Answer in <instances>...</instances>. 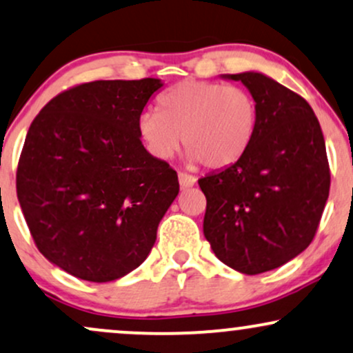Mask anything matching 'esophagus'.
<instances>
[{"label": "esophagus", "mask_w": 353, "mask_h": 353, "mask_svg": "<svg viewBox=\"0 0 353 353\" xmlns=\"http://www.w3.org/2000/svg\"><path fill=\"white\" fill-rule=\"evenodd\" d=\"M179 185L181 189H188V188H192V185L197 182V179H195L194 176H190V174L188 172H179Z\"/></svg>", "instance_id": "obj_1"}]
</instances>
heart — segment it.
<instances>
[{"label": "heart", "mask_w": 353, "mask_h": 353, "mask_svg": "<svg viewBox=\"0 0 353 353\" xmlns=\"http://www.w3.org/2000/svg\"><path fill=\"white\" fill-rule=\"evenodd\" d=\"M258 121L252 93L235 85L184 80L159 97L158 110L139 113L136 128L151 156L169 159L182 144L190 164L222 169L252 143Z\"/></svg>", "instance_id": "1"}]
</instances>
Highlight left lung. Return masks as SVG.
<instances>
[{
    "mask_svg": "<svg viewBox=\"0 0 353 353\" xmlns=\"http://www.w3.org/2000/svg\"><path fill=\"white\" fill-rule=\"evenodd\" d=\"M256 101L245 154L199 179L207 209L203 235L215 256L245 274L279 268L316 235L330 188L325 141L303 97L261 72L223 74Z\"/></svg>",
    "mask_w": 353,
    "mask_h": 353,
    "instance_id": "left-lung-1",
    "label": "left lung"
}]
</instances>
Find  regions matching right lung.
Returning a JSON list of instances; mask_svg holds the SVG:
<instances>
[{
	"label": "right lung",
	"mask_w": 353,
	"mask_h": 353,
	"mask_svg": "<svg viewBox=\"0 0 353 353\" xmlns=\"http://www.w3.org/2000/svg\"><path fill=\"white\" fill-rule=\"evenodd\" d=\"M159 79L97 80L62 92L28 131L18 201L39 252L75 278L108 283L138 268L179 194L143 146L139 113Z\"/></svg>",
	"instance_id": "1"
}]
</instances>
